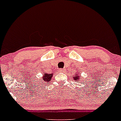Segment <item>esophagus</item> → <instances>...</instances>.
Wrapping results in <instances>:
<instances>
[{"instance_id": "obj_1", "label": "esophagus", "mask_w": 121, "mask_h": 121, "mask_svg": "<svg viewBox=\"0 0 121 121\" xmlns=\"http://www.w3.org/2000/svg\"><path fill=\"white\" fill-rule=\"evenodd\" d=\"M59 71L60 73H63L64 72V70H63V69H60V70H59Z\"/></svg>"}]
</instances>
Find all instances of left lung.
<instances>
[{
    "instance_id": "left-lung-1",
    "label": "left lung",
    "mask_w": 121,
    "mask_h": 121,
    "mask_svg": "<svg viewBox=\"0 0 121 121\" xmlns=\"http://www.w3.org/2000/svg\"><path fill=\"white\" fill-rule=\"evenodd\" d=\"M73 79L74 81H75V82H77V81L79 82V81L82 79V77H81V74L78 72V73L74 74L73 75Z\"/></svg>"
}]
</instances>
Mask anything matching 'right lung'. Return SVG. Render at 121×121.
Listing matches in <instances>:
<instances>
[{
    "label": "right lung",
    "instance_id": "1",
    "mask_svg": "<svg viewBox=\"0 0 121 121\" xmlns=\"http://www.w3.org/2000/svg\"><path fill=\"white\" fill-rule=\"evenodd\" d=\"M53 74L54 73H51V74H48V73H46L43 72V76L41 78V82H43V83L45 84H47V83H48L49 82L51 81V79H52V77H53Z\"/></svg>",
    "mask_w": 121,
    "mask_h": 121
}]
</instances>
